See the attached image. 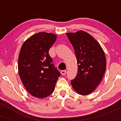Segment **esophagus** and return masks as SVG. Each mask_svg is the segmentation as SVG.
Masks as SVG:
<instances>
[{
	"label": "esophagus",
	"mask_w": 121,
	"mask_h": 121,
	"mask_svg": "<svg viewBox=\"0 0 121 121\" xmlns=\"http://www.w3.org/2000/svg\"><path fill=\"white\" fill-rule=\"evenodd\" d=\"M61 73L62 75H65V74L66 73V71L65 70H61Z\"/></svg>",
	"instance_id": "esophagus-1"
}]
</instances>
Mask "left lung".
Instances as JSON below:
<instances>
[{
  "instance_id": "8db88e82",
  "label": "left lung",
  "mask_w": 121,
  "mask_h": 121,
  "mask_svg": "<svg viewBox=\"0 0 121 121\" xmlns=\"http://www.w3.org/2000/svg\"><path fill=\"white\" fill-rule=\"evenodd\" d=\"M66 36L74 48L78 71L71 81L73 88L81 95H86L95 89L106 70V60L100 44L84 30L67 33Z\"/></svg>"
}]
</instances>
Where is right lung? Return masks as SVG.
I'll return each mask as SVG.
<instances>
[{"label":"right lung","mask_w":121,"mask_h":121,"mask_svg":"<svg viewBox=\"0 0 121 121\" xmlns=\"http://www.w3.org/2000/svg\"><path fill=\"white\" fill-rule=\"evenodd\" d=\"M56 38L52 33L39 32L26 40L20 49L19 76L27 91L37 98L52 94L60 76L48 52Z\"/></svg>","instance_id":"obj_1"}]
</instances>
